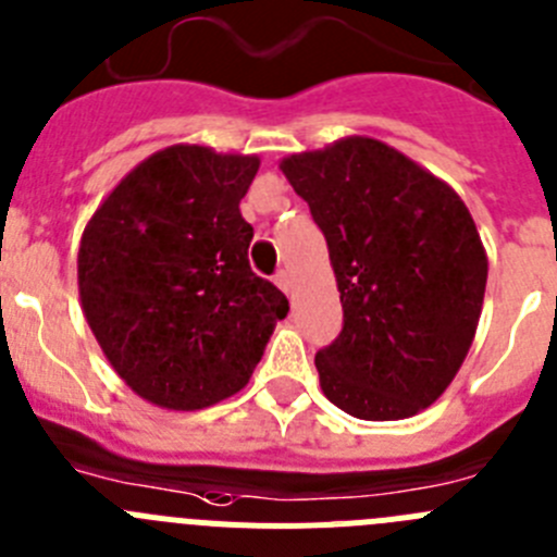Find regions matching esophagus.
<instances>
[{
  "label": "esophagus",
  "mask_w": 557,
  "mask_h": 557,
  "mask_svg": "<svg viewBox=\"0 0 557 557\" xmlns=\"http://www.w3.org/2000/svg\"><path fill=\"white\" fill-rule=\"evenodd\" d=\"M275 284H278L287 295H293V275H289L287 270H282V273L275 275Z\"/></svg>",
  "instance_id": "obj_1"
}]
</instances>
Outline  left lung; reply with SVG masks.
Instances as JSON below:
<instances>
[{
    "instance_id": "1",
    "label": "left lung",
    "mask_w": 557,
    "mask_h": 557,
    "mask_svg": "<svg viewBox=\"0 0 557 557\" xmlns=\"http://www.w3.org/2000/svg\"><path fill=\"white\" fill-rule=\"evenodd\" d=\"M325 234L345 325L314 356L323 395L359 420L420 414L475 339L488 259L456 190L375 137L278 162Z\"/></svg>"
}]
</instances>
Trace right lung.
<instances>
[{"label": "right lung", "mask_w": 557, "mask_h": 557, "mask_svg": "<svg viewBox=\"0 0 557 557\" xmlns=\"http://www.w3.org/2000/svg\"><path fill=\"white\" fill-rule=\"evenodd\" d=\"M257 154L176 143L132 168L79 239V304L143 400L196 411L237 395L289 304L248 264L239 201Z\"/></svg>", "instance_id": "add662e5"}]
</instances>
